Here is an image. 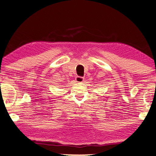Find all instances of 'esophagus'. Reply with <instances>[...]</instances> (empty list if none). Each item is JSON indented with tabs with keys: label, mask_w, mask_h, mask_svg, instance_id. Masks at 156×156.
Instances as JSON below:
<instances>
[{
	"label": "esophagus",
	"mask_w": 156,
	"mask_h": 156,
	"mask_svg": "<svg viewBox=\"0 0 156 156\" xmlns=\"http://www.w3.org/2000/svg\"><path fill=\"white\" fill-rule=\"evenodd\" d=\"M84 80V78L81 77V76H76V81L77 83H82Z\"/></svg>",
	"instance_id": "esophagus-1"
}]
</instances>
